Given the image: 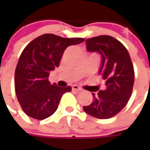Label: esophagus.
<instances>
[{"instance_id": "esophagus-1", "label": "esophagus", "mask_w": 150, "mask_h": 150, "mask_svg": "<svg viewBox=\"0 0 150 150\" xmlns=\"http://www.w3.org/2000/svg\"><path fill=\"white\" fill-rule=\"evenodd\" d=\"M72 90H75V91H78V92H79V91H82V90H83V88H80V87H79V86H78V85H73V86L72 87Z\"/></svg>"}]
</instances>
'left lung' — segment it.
<instances>
[{"label": "left lung", "mask_w": 150, "mask_h": 150, "mask_svg": "<svg viewBox=\"0 0 150 150\" xmlns=\"http://www.w3.org/2000/svg\"><path fill=\"white\" fill-rule=\"evenodd\" d=\"M87 50L101 55L98 74L106 82V88L93 96L85 112L99 119L112 118L120 112L129 100L134 71L128 50L117 39L110 36H98L86 40Z\"/></svg>", "instance_id": "8db88e82"}]
</instances>
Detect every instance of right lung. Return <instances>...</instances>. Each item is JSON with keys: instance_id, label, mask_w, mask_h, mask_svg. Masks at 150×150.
<instances>
[{"instance_id": "1", "label": "right lung", "mask_w": 150, "mask_h": 150, "mask_svg": "<svg viewBox=\"0 0 150 150\" xmlns=\"http://www.w3.org/2000/svg\"><path fill=\"white\" fill-rule=\"evenodd\" d=\"M83 41L44 34L23 50L15 72V89L21 108L29 117L39 120L50 117L56 112L62 94L71 91L69 86L51 84L48 76L59 67L67 47Z\"/></svg>"}]
</instances>
